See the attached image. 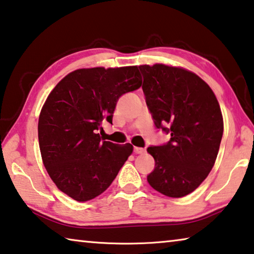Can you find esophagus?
<instances>
[{"mask_svg": "<svg viewBox=\"0 0 254 254\" xmlns=\"http://www.w3.org/2000/svg\"><path fill=\"white\" fill-rule=\"evenodd\" d=\"M133 152H134V154H143L144 149L143 148H140V147H134L133 148Z\"/></svg>", "mask_w": 254, "mask_h": 254, "instance_id": "34e87169", "label": "esophagus"}]
</instances>
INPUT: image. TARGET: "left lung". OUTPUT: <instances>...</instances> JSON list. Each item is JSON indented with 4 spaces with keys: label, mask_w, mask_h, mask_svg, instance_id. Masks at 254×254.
Returning <instances> with one entry per match:
<instances>
[{
    "label": "left lung",
    "mask_w": 254,
    "mask_h": 254,
    "mask_svg": "<svg viewBox=\"0 0 254 254\" xmlns=\"http://www.w3.org/2000/svg\"><path fill=\"white\" fill-rule=\"evenodd\" d=\"M139 70L155 127L171 134L168 142L147 149L155 159L147 181L164 195L182 198L203 182L215 164L224 131L218 100L190 71L163 64Z\"/></svg>",
    "instance_id": "1"
}]
</instances>
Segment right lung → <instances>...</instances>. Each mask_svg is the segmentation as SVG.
<instances>
[{"label": "right lung", "mask_w": 254, "mask_h": 254, "mask_svg": "<svg viewBox=\"0 0 254 254\" xmlns=\"http://www.w3.org/2000/svg\"><path fill=\"white\" fill-rule=\"evenodd\" d=\"M138 66L75 70L48 96L38 121L43 163L60 190L79 202L107 190L132 154L130 143L100 139L104 121L112 123L116 104L141 87Z\"/></svg>", "instance_id": "add662e5"}]
</instances>
